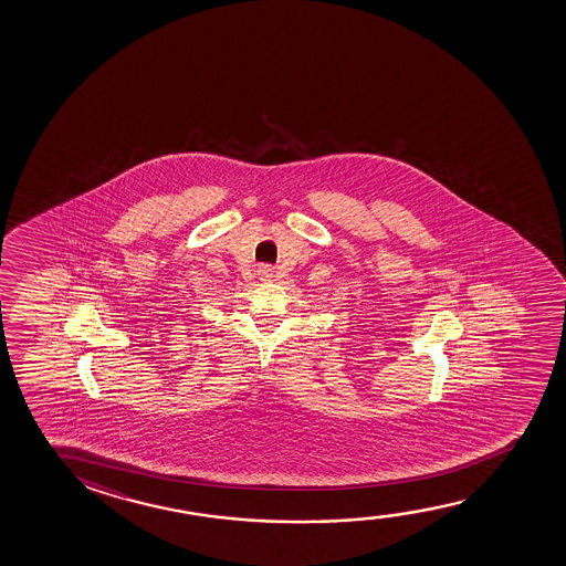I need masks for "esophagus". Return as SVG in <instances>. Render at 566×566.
<instances>
[{
    "label": "esophagus",
    "mask_w": 566,
    "mask_h": 566,
    "mask_svg": "<svg viewBox=\"0 0 566 566\" xmlns=\"http://www.w3.org/2000/svg\"><path fill=\"white\" fill-rule=\"evenodd\" d=\"M259 276H261V279L263 280L272 279L271 266H266V264H264V266H261V269H259Z\"/></svg>",
    "instance_id": "34e87169"
}]
</instances>
